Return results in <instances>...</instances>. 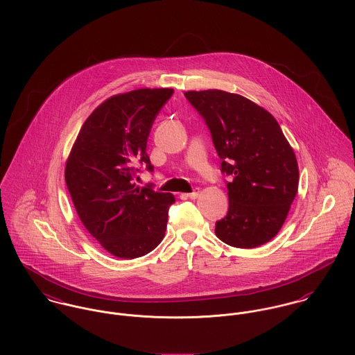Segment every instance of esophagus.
I'll return each instance as SVG.
<instances>
[{
	"mask_svg": "<svg viewBox=\"0 0 355 355\" xmlns=\"http://www.w3.org/2000/svg\"><path fill=\"white\" fill-rule=\"evenodd\" d=\"M198 196H200V189H198V188H196L192 193H188V195H187V197L191 198V200H195V198H197Z\"/></svg>",
	"mask_w": 355,
	"mask_h": 355,
	"instance_id": "1",
	"label": "esophagus"
}]
</instances>
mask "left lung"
Listing matches in <instances>:
<instances>
[{
    "instance_id": "left-lung-1",
    "label": "left lung",
    "mask_w": 355,
    "mask_h": 355,
    "mask_svg": "<svg viewBox=\"0 0 355 355\" xmlns=\"http://www.w3.org/2000/svg\"><path fill=\"white\" fill-rule=\"evenodd\" d=\"M222 159L229 211L215 225L225 243L250 249L282 229L298 191V164L277 121L252 101L220 89L188 91Z\"/></svg>"
}]
</instances>
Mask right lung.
Masks as SVG:
<instances>
[{"instance_id":"1","label":"right lung","mask_w":355,"mask_h":355,"mask_svg":"<svg viewBox=\"0 0 355 355\" xmlns=\"http://www.w3.org/2000/svg\"><path fill=\"white\" fill-rule=\"evenodd\" d=\"M173 88H140L109 98L80 129L65 166V181L88 233L109 253L136 259L164 236L171 193L139 188L137 164L154 170L147 140Z\"/></svg>"}]
</instances>
